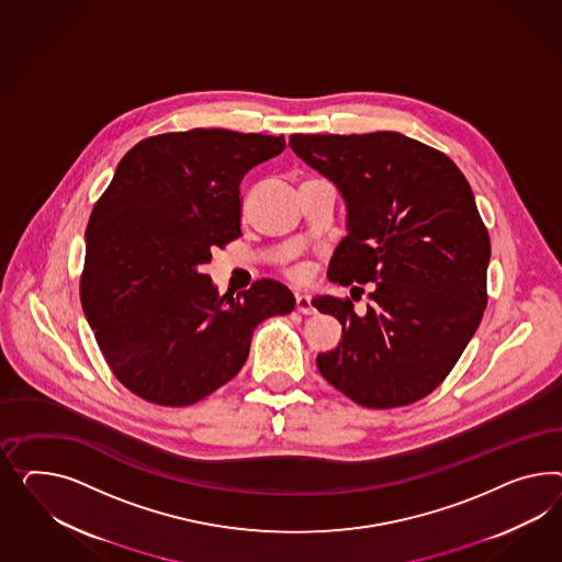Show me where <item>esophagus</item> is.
Returning a JSON list of instances; mask_svg holds the SVG:
<instances>
[{
	"mask_svg": "<svg viewBox=\"0 0 562 562\" xmlns=\"http://www.w3.org/2000/svg\"><path fill=\"white\" fill-rule=\"evenodd\" d=\"M296 311L303 315H313L315 306L311 303V299L306 294H296Z\"/></svg>",
	"mask_w": 562,
	"mask_h": 562,
	"instance_id": "obj_1",
	"label": "esophagus"
}]
</instances>
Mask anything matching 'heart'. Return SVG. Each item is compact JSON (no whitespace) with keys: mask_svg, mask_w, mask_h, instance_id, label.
<instances>
[{"mask_svg":"<svg viewBox=\"0 0 562 562\" xmlns=\"http://www.w3.org/2000/svg\"><path fill=\"white\" fill-rule=\"evenodd\" d=\"M306 268L304 266H292L289 268L290 278H294V280H299V282H303L304 278H306Z\"/></svg>","mask_w":562,"mask_h":562,"instance_id":"b5f03b06","label":"heart"}]
</instances>
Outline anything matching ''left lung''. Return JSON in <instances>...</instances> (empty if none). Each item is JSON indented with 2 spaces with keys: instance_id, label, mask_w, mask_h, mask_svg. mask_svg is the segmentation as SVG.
<instances>
[{
  "instance_id": "1",
  "label": "left lung",
  "mask_w": 562,
  "mask_h": 562,
  "mask_svg": "<svg viewBox=\"0 0 562 562\" xmlns=\"http://www.w3.org/2000/svg\"><path fill=\"white\" fill-rule=\"evenodd\" d=\"M306 166L334 182L348 235L327 276L370 283L371 303L315 296L341 323L317 356L323 379L368 409L415 403L450 374L483 319L491 241L471 186L450 157L401 133L290 135Z\"/></svg>"
}]
</instances>
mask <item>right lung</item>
<instances>
[{
	"label": "right lung",
	"instance_id": "right-lung-1",
	"mask_svg": "<svg viewBox=\"0 0 562 562\" xmlns=\"http://www.w3.org/2000/svg\"><path fill=\"white\" fill-rule=\"evenodd\" d=\"M284 135L192 128L137 143L86 228L81 306L110 370L135 395L186 407L237 376L261 321L294 296L258 280L237 299L200 272L241 235L239 186Z\"/></svg>",
	"mask_w": 562,
	"mask_h": 562
}]
</instances>
